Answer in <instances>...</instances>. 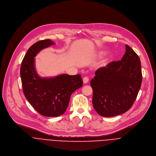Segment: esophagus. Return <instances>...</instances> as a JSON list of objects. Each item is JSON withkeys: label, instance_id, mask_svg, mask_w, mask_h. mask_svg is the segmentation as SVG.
Segmentation results:
<instances>
[{"label": "esophagus", "instance_id": "34e87169", "mask_svg": "<svg viewBox=\"0 0 156 156\" xmlns=\"http://www.w3.org/2000/svg\"><path fill=\"white\" fill-rule=\"evenodd\" d=\"M83 81L84 83H87L89 81V78L88 77H84L83 79Z\"/></svg>", "mask_w": 156, "mask_h": 156}]
</instances>
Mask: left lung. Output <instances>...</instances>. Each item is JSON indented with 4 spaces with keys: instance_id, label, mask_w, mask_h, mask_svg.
I'll list each match as a JSON object with an SVG mask.
<instances>
[{
    "instance_id": "1",
    "label": "left lung",
    "mask_w": 156,
    "mask_h": 156,
    "mask_svg": "<svg viewBox=\"0 0 156 156\" xmlns=\"http://www.w3.org/2000/svg\"><path fill=\"white\" fill-rule=\"evenodd\" d=\"M120 61L100 68L90 81L93 106L97 113L110 117L125 113L134 103L142 82L141 61L128 45Z\"/></svg>"
}]
</instances>
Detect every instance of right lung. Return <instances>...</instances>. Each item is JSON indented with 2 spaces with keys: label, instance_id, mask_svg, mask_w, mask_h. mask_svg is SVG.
I'll return each mask as SVG.
<instances>
[{
  "label": "right lung",
  "instance_id": "1",
  "mask_svg": "<svg viewBox=\"0 0 156 156\" xmlns=\"http://www.w3.org/2000/svg\"><path fill=\"white\" fill-rule=\"evenodd\" d=\"M50 39L42 40L30 47L21 63L20 76L24 96L39 114L58 117L66 111L72 93L82 86L80 74H61L41 77L35 68V56L42 50L54 45Z\"/></svg>",
  "mask_w": 156,
  "mask_h": 156
}]
</instances>
